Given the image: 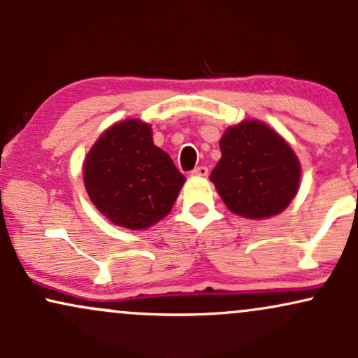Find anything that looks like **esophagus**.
I'll use <instances>...</instances> for the list:
<instances>
[{
	"label": "esophagus",
	"instance_id": "1",
	"mask_svg": "<svg viewBox=\"0 0 358 358\" xmlns=\"http://www.w3.org/2000/svg\"><path fill=\"white\" fill-rule=\"evenodd\" d=\"M192 175L202 176V178H205V176H208V168L207 166H196L195 170L192 171Z\"/></svg>",
	"mask_w": 358,
	"mask_h": 358
}]
</instances>
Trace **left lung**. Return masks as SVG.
Masks as SVG:
<instances>
[{
    "mask_svg": "<svg viewBox=\"0 0 358 358\" xmlns=\"http://www.w3.org/2000/svg\"><path fill=\"white\" fill-rule=\"evenodd\" d=\"M220 151L210 180L231 212L252 220L268 219L296 196L301 176L298 156L266 122L245 119L227 127Z\"/></svg>",
    "mask_w": 358,
    "mask_h": 358,
    "instance_id": "obj_1",
    "label": "left lung"
}]
</instances>
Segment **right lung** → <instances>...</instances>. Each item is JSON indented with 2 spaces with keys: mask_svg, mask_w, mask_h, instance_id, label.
I'll return each mask as SVG.
<instances>
[{
  "mask_svg": "<svg viewBox=\"0 0 358 358\" xmlns=\"http://www.w3.org/2000/svg\"><path fill=\"white\" fill-rule=\"evenodd\" d=\"M82 171L90 202L114 225L131 231L165 219L185 183L170 155L153 143L151 126L139 119L108 127Z\"/></svg>",
  "mask_w": 358,
  "mask_h": 358,
  "instance_id": "obj_1",
  "label": "right lung"
}]
</instances>
